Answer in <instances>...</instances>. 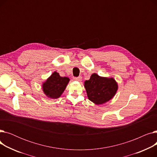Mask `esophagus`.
I'll list each match as a JSON object with an SVG mask.
<instances>
[{
    "label": "esophagus",
    "instance_id": "1",
    "mask_svg": "<svg viewBox=\"0 0 157 157\" xmlns=\"http://www.w3.org/2000/svg\"><path fill=\"white\" fill-rule=\"evenodd\" d=\"M81 79H82L81 76H79V77H77V78H74V80H75V81H81Z\"/></svg>",
    "mask_w": 157,
    "mask_h": 157
}]
</instances>
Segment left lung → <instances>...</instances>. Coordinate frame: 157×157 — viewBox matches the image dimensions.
Instances as JSON below:
<instances>
[{
  "instance_id": "8db88e82",
  "label": "left lung",
  "mask_w": 157,
  "mask_h": 157,
  "mask_svg": "<svg viewBox=\"0 0 157 157\" xmlns=\"http://www.w3.org/2000/svg\"><path fill=\"white\" fill-rule=\"evenodd\" d=\"M88 99L97 105L108 102L116 94L118 84L113 78L101 77L94 73L85 81Z\"/></svg>"
}]
</instances>
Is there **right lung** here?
Returning <instances> with one entry per match:
<instances>
[{"label": "right lung", "instance_id": "1", "mask_svg": "<svg viewBox=\"0 0 157 157\" xmlns=\"http://www.w3.org/2000/svg\"><path fill=\"white\" fill-rule=\"evenodd\" d=\"M69 78L61 77L54 72L43 84V90L46 95L51 98H58L61 96L69 82Z\"/></svg>", "mask_w": 157, "mask_h": 157}]
</instances>
